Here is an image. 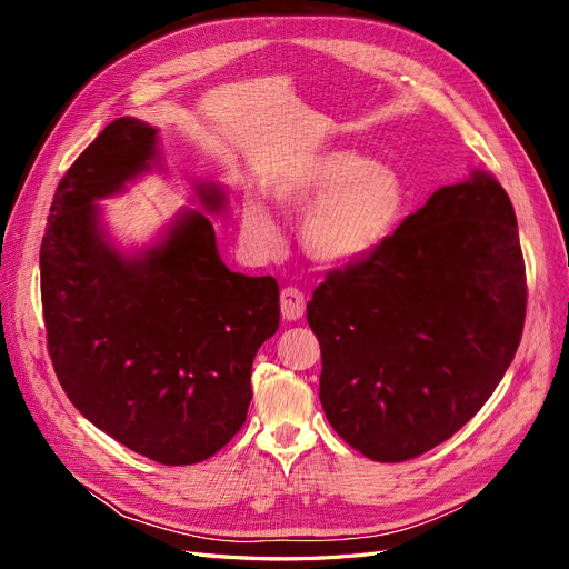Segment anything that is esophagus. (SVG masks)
<instances>
[{
	"mask_svg": "<svg viewBox=\"0 0 569 569\" xmlns=\"http://www.w3.org/2000/svg\"><path fill=\"white\" fill-rule=\"evenodd\" d=\"M280 311L284 320H299L306 313V299L297 287H284L280 291Z\"/></svg>",
	"mask_w": 569,
	"mask_h": 569,
	"instance_id": "1",
	"label": "esophagus"
}]
</instances>
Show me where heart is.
<instances>
[{"label":"heart","instance_id":"obj_1","mask_svg":"<svg viewBox=\"0 0 569 569\" xmlns=\"http://www.w3.org/2000/svg\"><path fill=\"white\" fill-rule=\"evenodd\" d=\"M268 194L287 211H309L299 232L301 247L332 268L368 261L389 242L408 209V184L399 170L349 147L303 153L270 178ZM242 239L258 256L280 247L278 222L251 194L242 201Z\"/></svg>","mask_w":569,"mask_h":569}]
</instances>
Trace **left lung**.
<instances>
[{
	"mask_svg": "<svg viewBox=\"0 0 569 569\" xmlns=\"http://www.w3.org/2000/svg\"><path fill=\"white\" fill-rule=\"evenodd\" d=\"M525 280L512 203L487 170L437 189L368 261L327 274L308 325L335 432L380 462L451 439L520 347Z\"/></svg>",
	"mask_w": 569,
	"mask_h": 569,
	"instance_id": "obj_1",
	"label": "left lung"
}]
</instances>
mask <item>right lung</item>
<instances>
[{
    "label": "right lung",
    "instance_id": "add662e5",
    "mask_svg": "<svg viewBox=\"0 0 569 569\" xmlns=\"http://www.w3.org/2000/svg\"><path fill=\"white\" fill-rule=\"evenodd\" d=\"M166 170L159 130L116 118L57 187L40 249L47 347L71 403L161 465L211 458L247 420L256 351L280 327L272 278L232 272L211 218L180 211L142 249H120L97 201ZM207 213L216 182H194Z\"/></svg>",
    "mask_w": 569,
    "mask_h": 569
}]
</instances>
